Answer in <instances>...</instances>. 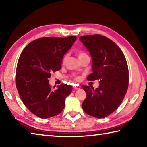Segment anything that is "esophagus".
Instances as JSON below:
<instances>
[{
  "label": "esophagus",
  "mask_w": 147,
  "mask_h": 147,
  "mask_svg": "<svg viewBox=\"0 0 147 147\" xmlns=\"http://www.w3.org/2000/svg\"><path fill=\"white\" fill-rule=\"evenodd\" d=\"M80 88H81V87L80 86H74V87H73V89H80Z\"/></svg>",
  "instance_id": "1"
}]
</instances>
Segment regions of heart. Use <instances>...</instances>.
Masks as SVG:
<instances>
[{"mask_svg": "<svg viewBox=\"0 0 147 147\" xmlns=\"http://www.w3.org/2000/svg\"><path fill=\"white\" fill-rule=\"evenodd\" d=\"M86 55H87V54L85 53H84V52H79V53H78V58H80V57H82L84 56H86ZM67 55L63 57V61H62V63H64L65 62L66 59H67Z\"/></svg>", "mask_w": 147, "mask_h": 147, "instance_id": "obj_1", "label": "heart"}]
</instances>
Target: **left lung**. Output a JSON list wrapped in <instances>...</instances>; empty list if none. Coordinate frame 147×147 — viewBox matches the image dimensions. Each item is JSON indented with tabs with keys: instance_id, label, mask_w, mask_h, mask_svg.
Instances as JSON below:
<instances>
[{
	"instance_id": "8db88e82",
	"label": "left lung",
	"mask_w": 147,
	"mask_h": 147,
	"mask_svg": "<svg viewBox=\"0 0 147 147\" xmlns=\"http://www.w3.org/2000/svg\"><path fill=\"white\" fill-rule=\"evenodd\" d=\"M92 58V71L88 80H100L98 88L82 86L86 93L82 103L85 112L101 119L118 108L127 91L128 67L120 48L111 39L99 34L80 37Z\"/></svg>"
}]
</instances>
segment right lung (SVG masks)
<instances>
[{"label": "right lung", "instance_id": "1", "mask_svg": "<svg viewBox=\"0 0 147 147\" xmlns=\"http://www.w3.org/2000/svg\"><path fill=\"white\" fill-rule=\"evenodd\" d=\"M76 36L41 38L30 43L17 63L16 84L22 101L35 115L42 119L56 116L65 107L71 86L61 84L51 88V73L59 71L64 54L71 48Z\"/></svg>", "mask_w": 147, "mask_h": 147}]
</instances>
